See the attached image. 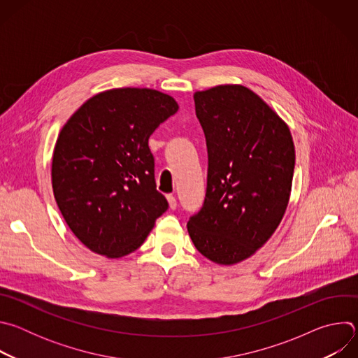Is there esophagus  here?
<instances>
[{"instance_id":"obj_1","label":"esophagus","mask_w":358,"mask_h":358,"mask_svg":"<svg viewBox=\"0 0 358 358\" xmlns=\"http://www.w3.org/2000/svg\"><path fill=\"white\" fill-rule=\"evenodd\" d=\"M167 201H169V207H170V210H176V208H177V199H176V196H174V195L169 194V195H167Z\"/></svg>"}]
</instances>
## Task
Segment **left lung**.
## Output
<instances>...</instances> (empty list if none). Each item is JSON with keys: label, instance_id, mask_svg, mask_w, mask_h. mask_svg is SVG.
Listing matches in <instances>:
<instances>
[{"label": "left lung", "instance_id": "obj_1", "mask_svg": "<svg viewBox=\"0 0 358 358\" xmlns=\"http://www.w3.org/2000/svg\"><path fill=\"white\" fill-rule=\"evenodd\" d=\"M208 150L207 192L187 224L199 253L235 265L262 248L289 203L294 144L287 124L242 85L194 93Z\"/></svg>", "mask_w": 358, "mask_h": 358}]
</instances>
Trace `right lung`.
<instances>
[{"instance_id":"add662e5","label":"right lung","mask_w":358,"mask_h":358,"mask_svg":"<svg viewBox=\"0 0 358 358\" xmlns=\"http://www.w3.org/2000/svg\"><path fill=\"white\" fill-rule=\"evenodd\" d=\"M178 110L155 89L119 87L86 100L62 127L52 156V188L75 236L92 252H134L169 202L156 188L148 138Z\"/></svg>"}]
</instances>
